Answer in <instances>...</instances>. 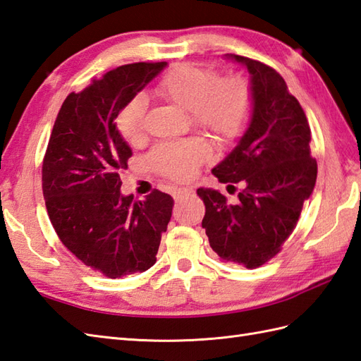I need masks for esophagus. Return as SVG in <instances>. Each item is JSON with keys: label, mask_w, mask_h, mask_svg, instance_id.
Returning a JSON list of instances; mask_svg holds the SVG:
<instances>
[{"label": "esophagus", "mask_w": 361, "mask_h": 361, "mask_svg": "<svg viewBox=\"0 0 361 361\" xmlns=\"http://www.w3.org/2000/svg\"><path fill=\"white\" fill-rule=\"evenodd\" d=\"M190 192H192L191 188H174L173 190V197H174L176 202H178L179 199H182L185 195H190Z\"/></svg>", "instance_id": "esophagus-1"}]
</instances>
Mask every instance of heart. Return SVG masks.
Returning a JSON list of instances; mask_svg holds the SVG:
<instances>
[{"mask_svg": "<svg viewBox=\"0 0 361 361\" xmlns=\"http://www.w3.org/2000/svg\"><path fill=\"white\" fill-rule=\"evenodd\" d=\"M154 93L188 110L197 127L222 140L239 136L251 113L252 96L245 79L226 78L219 81L216 73L191 64L174 66L154 85ZM145 111L147 99L136 94L118 113L116 127L121 136L131 144L144 136ZM208 156L207 140L191 137L183 142L156 147L150 154V164L166 178L187 180L196 174Z\"/></svg>", "mask_w": 361, "mask_h": 361, "instance_id": "1", "label": "heart"}]
</instances>
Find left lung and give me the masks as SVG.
Instances as JSON below:
<instances>
[{
	"label": "left lung",
	"mask_w": 361,
	"mask_h": 361,
	"mask_svg": "<svg viewBox=\"0 0 361 361\" xmlns=\"http://www.w3.org/2000/svg\"><path fill=\"white\" fill-rule=\"evenodd\" d=\"M247 67L252 96L247 128L213 173L221 183H243L235 204L219 190L199 188L209 247L222 262L257 268L280 251L297 225L317 179L311 130L300 104L274 68L228 54ZM233 187V185H228Z\"/></svg>",
	"instance_id": "8db88e82"
}]
</instances>
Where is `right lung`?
I'll return each mask as SVG.
<instances>
[{
  "label": "right lung",
  "instance_id": "obj_1",
  "mask_svg": "<svg viewBox=\"0 0 361 361\" xmlns=\"http://www.w3.org/2000/svg\"><path fill=\"white\" fill-rule=\"evenodd\" d=\"M165 67L127 64L70 93L42 162L44 199L61 242L110 279L152 268L171 219L174 202L166 192L154 190L144 200L121 192L119 173L133 152L114 122Z\"/></svg>",
  "mask_w": 361,
  "mask_h": 361
}]
</instances>
